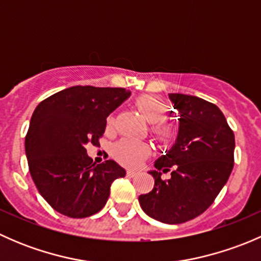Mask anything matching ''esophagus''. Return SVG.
Returning <instances> with one entry per match:
<instances>
[{
	"mask_svg": "<svg viewBox=\"0 0 261 261\" xmlns=\"http://www.w3.org/2000/svg\"><path fill=\"white\" fill-rule=\"evenodd\" d=\"M126 174H127V177H135V175H138V172L136 170H127Z\"/></svg>",
	"mask_w": 261,
	"mask_h": 261,
	"instance_id": "esophagus-1",
	"label": "esophagus"
}]
</instances>
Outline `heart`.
<instances>
[{
  "instance_id": "obj_1",
  "label": "heart",
  "mask_w": 261,
  "mask_h": 261,
  "mask_svg": "<svg viewBox=\"0 0 261 261\" xmlns=\"http://www.w3.org/2000/svg\"><path fill=\"white\" fill-rule=\"evenodd\" d=\"M136 109L151 123V134L163 145H169L177 139L178 126L168 121L167 105L154 96H141L135 101ZM114 120L109 118V127H112ZM151 155V146L143 141L123 139L114 146V156L125 167L136 168Z\"/></svg>"
}]
</instances>
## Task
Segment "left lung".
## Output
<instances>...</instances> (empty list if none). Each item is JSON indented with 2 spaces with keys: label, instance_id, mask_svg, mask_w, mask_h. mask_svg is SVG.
<instances>
[{
  "label": "left lung",
  "instance_id": "8db88e82",
  "mask_svg": "<svg viewBox=\"0 0 261 261\" xmlns=\"http://www.w3.org/2000/svg\"><path fill=\"white\" fill-rule=\"evenodd\" d=\"M179 112L175 144L155 162V184L139 202L151 218L170 225L202 215L213 203L233 168L235 135L216 105L196 96L170 93ZM172 177L162 180L160 170Z\"/></svg>",
  "mask_w": 261,
  "mask_h": 261
}]
</instances>
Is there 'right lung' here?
<instances>
[{
	"label": "right lung",
	"mask_w": 261,
	"mask_h": 261,
	"mask_svg": "<svg viewBox=\"0 0 261 261\" xmlns=\"http://www.w3.org/2000/svg\"><path fill=\"white\" fill-rule=\"evenodd\" d=\"M130 92L125 88L75 86L41 101L25 138L31 178L59 213L84 218L103 208L112 181L126 172L114 160L94 164L87 144L98 145L107 116Z\"/></svg>",
	"instance_id": "1"
}]
</instances>
